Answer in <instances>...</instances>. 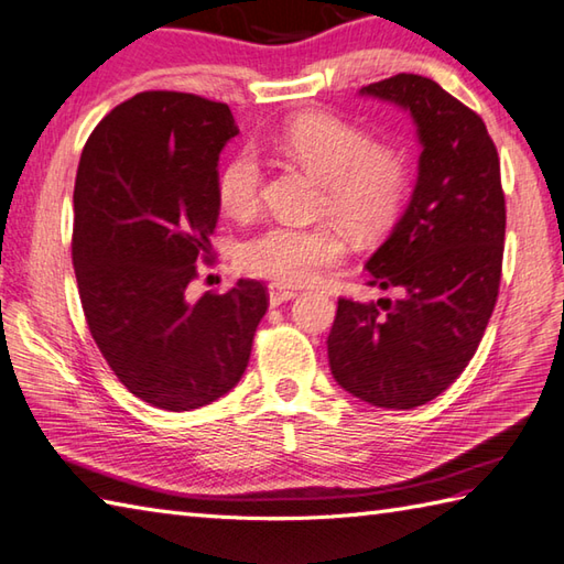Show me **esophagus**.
Segmentation results:
<instances>
[{
  "label": "esophagus",
  "instance_id": "esophagus-1",
  "mask_svg": "<svg viewBox=\"0 0 564 564\" xmlns=\"http://www.w3.org/2000/svg\"><path fill=\"white\" fill-rule=\"evenodd\" d=\"M297 293L293 291V289H285V285H281V283H271L269 285V303L271 305H281V303H289V301H293Z\"/></svg>",
  "mask_w": 564,
  "mask_h": 564
}]
</instances>
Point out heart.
I'll return each instance as SVG.
<instances>
[{"instance_id":"b5f03b06","label":"heart","mask_w":564,"mask_h":564,"mask_svg":"<svg viewBox=\"0 0 564 564\" xmlns=\"http://www.w3.org/2000/svg\"><path fill=\"white\" fill-rule=\"evenodd\" d=\"M273 148L301 162L322 184V213L337 218L356 237H376L398 220L410 191L404 152L373 145L364 128L327 111H305L281 126ZM263 170L254 152L242 150L223 166L220 206L235 218H249L261 200ZM344 237L329 223H273L239 247V263L259 279L303 285L344 259Z\"/></svg>"}]
</instances>
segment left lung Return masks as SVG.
Segmentation results:
<instances>
[{"label":"left lung","instance_id":"1","mask_svg":"<svg viewBox=\"0 0 564 564\" xmlns=\"http://www.w3.org/2000/svg\"><path fill=\"white\" fill-rule=\"evenodd\" d=\"M412 113L422 158L410 206L366 269L400 301L339 297L332 376L354 398L412 410L470 364L497 305L507 203L487 126L434 79L394 75L361 89Z\"/></svg>","mask_w":564,"mask_h":564}]
</instances>
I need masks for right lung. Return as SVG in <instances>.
Segmentation results:
<instances>
[{
	"label": "right lung",
	"mask_w": 564,
	"mask_h": 564,
	"mask_svg": "<svg viewBox=\"0 0 564 564\" xmlns=\"http://www.w3.org/2000/svg\"><path fill=\"white\" fill-rule=\"evenodd\" d=\"M237 133L227 104L140 91L79 158L72 263L84 317L116 378L160 410L230 392L269 310L267 285L249 279L188 301L196 263H210L220 150Z\"/></svg>",
	"instance_id": "right-lung-1"
}]
</instances>
